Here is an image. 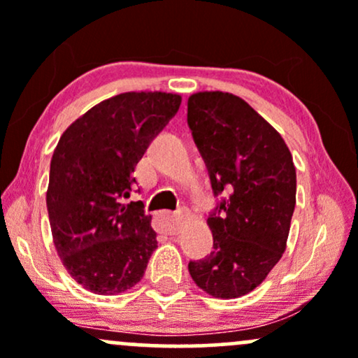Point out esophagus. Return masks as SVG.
<instances>
[{
	"label": "esophagus",
	"mask_w": 358,
	"mask_h": 358,
	"mask_svg": "<svg viewBox=\"0 0 358 358\" xmlns=\"http://www.w3.org/2000/svg\"><path fill=\"white\" fill-rule=\"evenodd\" d=\"M185 220V213H165L162 217V231L168 236H176Z\"/></svg>",
	"instance_id": "obj_1"
}]
</instances>
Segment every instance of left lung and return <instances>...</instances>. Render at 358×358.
Instances as JSON below:
<instances>
[{
    "label": "left lung",
    "mask_w": 358,
    "mask_h": 358,
    "mask_svg": "<svg viewBox=\"0 0 358 358\" xmlns=\"http://www.w3.org/2000/svg\"><path fill=\"white\" fill-rule=\"evenodd\" d=\"M188 126L215 195L227 200L207 219L210 256L188 264L195 285L232 299L261 285L286 250L296 203V168L281 134L244 99L203 90L188 97Z\"/></svg>",
    "instance_id": "1"
}]
</instances>
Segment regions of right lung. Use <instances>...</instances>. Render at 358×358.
Returning <instances> with one entry per match:
<instances>
[{
	"instance_id": "add662e5",
	"label": "right lung",
	"mask_w": 358,
	"mask_h": 358,
	"mask_svg": "<svg viewBox=\"0 0 358 358\" xmlns=\"http://www.w3.org/2000/svg\"><path fill=\"white\" fill-rule=\"evenodd\" d=\"M182 104L180 94L122 92L77 117L50 163L47 208L62 264L90 293L119 294L141 281L158 248L143 202L124 203L146 148Z\"/></svg>"
}]
</instances>
